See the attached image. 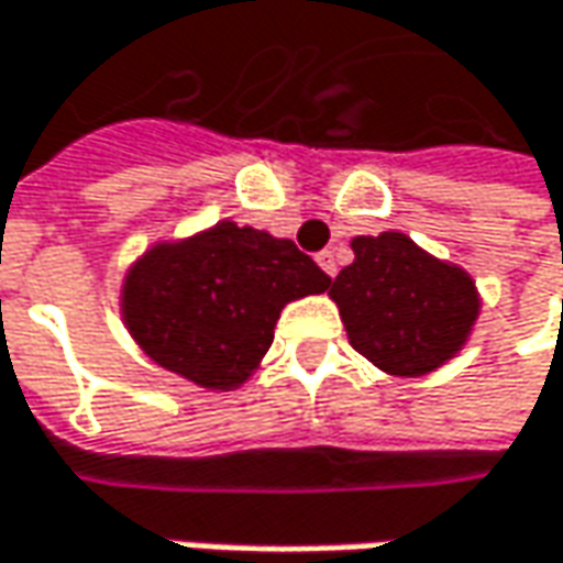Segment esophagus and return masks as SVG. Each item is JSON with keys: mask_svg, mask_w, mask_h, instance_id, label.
Segmentation results:
<instances>
[{"mask_svg": "<svg viewBox=\"0 0 563 563\" xmlns=\"http://www.w3.org/2000/svg\"><path fill=\"white\" fill-rule=\"evenodd\" d=\"M318 264H321V271H324L328 277H336V255H333V252H321V255H318Z\"/></svg>", "mask_w": 563, "mask_h": 563, "instance_id": "1", "label": "esophagus"}]
</instances>
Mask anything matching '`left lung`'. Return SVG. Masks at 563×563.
<instances>
[{"mask_svg": "<svg viewBox=\"0 0 563 563\" xmlns=\"http://www.w3.org/2000/svg\"><path fill=\"white\" fill-rule=\"evenodd\" d=\"M355 261L330 296L355 353L380 372L419 378L460 353L478 318L473 277L422 252L409 235H355Z\"/></svg>", "mask_w": 563, "mask_h": 563, "instance_id": "obj_1", "label": "left lung"}]
</instances>
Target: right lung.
I'll return each instance as SVG.
<instances>
[{"instance_id": "add662e5", "label": "right lung", "mask_w": 563, "mask_h": 563, "mask_svg": "<svg viewBox=\"0 0 563 563\" xmlns=\"http://www.w3.org/2000/svg\"><path fill=\"white\" fill-rule=\"evenodd\" d=\"M328 286L289 239L223 220L135 261L122 283V318L166 372L233 390L271 350L283 306Z\"/></svg>"}]
</instances>
